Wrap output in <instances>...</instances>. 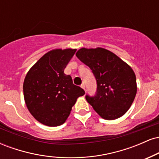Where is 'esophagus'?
<instances>
[{"instance_id": "1", "label": "esophagus", "mask_w": 159, "mask_h": 159, "mask_svg": "<svg viewBox=\"0 0 159 159\" xmlns=\"http://www.w3.org/2000/svg\"><path fill=\"white\" fill-rule=\"evenodd\" d=\"M81 88H82V89H84V90H85V85H84V84H82L81 85Z\"/></svg>"}]
</instances>
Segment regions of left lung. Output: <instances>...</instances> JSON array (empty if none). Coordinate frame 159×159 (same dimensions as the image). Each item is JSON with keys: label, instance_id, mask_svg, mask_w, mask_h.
<instances>
[{"label": "left lung", "instance_id": "obj_1", "mask_svg": "<svg viewBox=\"0 0 159 159\" xmlns=\"http://www.w3.org/2000/svg\"><path fill=\"white\" fill-rule=\"evenodd\" d=\"M75 55L90 68L97 82L94 97L86 99L102 118L116 120L123 116L135 98L136 76L129 64L103 48H81Z\"/></svg>", "mask_w": 159, "mask_h": 159}]
</instances>
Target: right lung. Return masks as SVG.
Listing matches in <instances>:
<instances>
[{
    "mask_svg": "<svg viewBox=\"0 0 159 159\" xmlns=\"http://www.w3.org/2000/svg\"><path fill=\"white\" fill-rule=\"evenodd\" d=\"M76 49H53L27 72L23 84L26 106L35 119L48 126L63 124L84 90L74 85L64 69Z\"/></svg>",
    "mask_w": 159,
    "mask_h": 159,
    "instance_id": "obj_1",
    "label": "right lung"
}]
</instances>
